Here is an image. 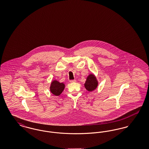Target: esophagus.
Instances as JSON below:
<instances>
[{
  "instance_id": "34e87169",
  "label": "esophagus",
  "mask_w": 149,
  "mask_h": 149,
  "mask_svg": "<svg viewBox=\"0 0 149 149\" xmlns=\"http://www.w3.org/2000/svg\"><path fill=\"white\" fill-rule=\"evenodd\" d=\"M75 82H76V80H75V79L70 80V83H75Z\"/></svg>"
}]
</instances>
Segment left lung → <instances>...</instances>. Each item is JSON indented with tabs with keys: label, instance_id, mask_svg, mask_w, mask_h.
<instances>
[{
	"label": "left lung",
	"instance_id": "left-lung-1",
	"mask_svg": "<svg viewBox=\"0 0 149 149\" xmlns=\"http://www.w3.org/2000/svg\"><path fill=\"white\" fill-rule=\"evenodd\" d=\"M84 86L86 89L89 92H92L97 88L98 86V81L97 78L93 74H92L88 76Z\"/></svg>",
	"mask_w": 149,
	"mask_h": 149
}]
</instances>
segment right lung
Returning <instances> with one entry per match:
<instances>
[{
	"label": "right lung",
	"mask_w": 149,
	"mask_h": 149,
	"mask_svg": "<svg viewBox=\"0 0 149 149\" xmlns=\"http://www.w3.org/2000/svg\"><path fill=\"white\" fill-rule=\"evenodd\" d=\"M65 88V85L63 83H60L57 80H54L52 81L50 86V91L55 95H59Z\"/></svg>",
	"instance_id": "obj_1"
}]
</instances>
